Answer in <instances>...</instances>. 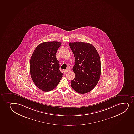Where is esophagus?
I'll return each instance as SVG.
<instances>
[{
  "label": "esophagus",
  "mask_w": 134,
  "mask_h": 134,
  "mask_svg": "<svg viewBox=\"0 0 134 134\" xmlns=\"http://www.w3.org/2000/svg\"><path fill=\"white\" fill-rule=\"evenodd\" d=\"M63 72H64V73L65 74H66V73L68 72V70L67 69L64 70L63 71Z\"/></svg>",
  "instance_id": "obj_1"
}]
</instances>
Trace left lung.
<instances>
[{
	"label": "left lung",
	"instance_id": "8db88e82",
	"mask_svg": "<svg viewBox=\"0 0 134 134\" xmlns=\"http://www.w3.org/2000/svg\"><path fill=\"white\" fill-rule=\"evenodd\" d=\"M70 47L75 57L72 70L75 78L71 86L78 93L89 92L97 85L101 73L100 56L97 49L90 43L70 42Z\"/></svg>",
	"mask_w": 134,
	"mask_h": 134
}]
</instances>
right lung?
<instances>
[{"instance_id": "obj_1", "label": "right lung", "mask_w": 134, "mask_h": 134, "mask_svg": "<svg viewBox=\"0 0 134 134\" xmlns=\"http://www.w3.org/2000/svg\"><path fill=\"white\" fill-rule=\"evenodd\" d=\"M59 42H47L37 46L30 62V71L32 81L44 92L55 88L63 77L59 63L56 58L57 50L61 45Z\"/></svg>"}]
</instances>
